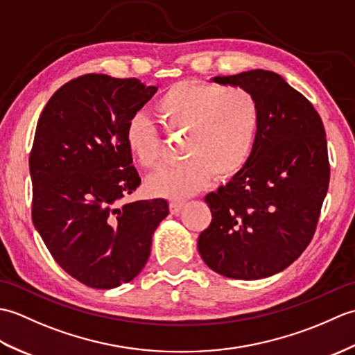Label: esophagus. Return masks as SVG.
Listing matches in <instances>:
<instances>
[{
    "mask_svg": "<svg viewBox=\"0 0 355 355\" xmlns=\"http://www.w3.org/2000/svg\"><path fill=\"white\" fill-rule=\"evenodd\" d=\"M183 206H184V201H183V200H173V201H171V202H169L171 214H173V215L180 214V212H182Z\"/></svg>",
    "mask_w": 355,
    "mask_h": 355,
    "instance_id": "34e87169",
    "label": "esophagus"
}]
</instances>
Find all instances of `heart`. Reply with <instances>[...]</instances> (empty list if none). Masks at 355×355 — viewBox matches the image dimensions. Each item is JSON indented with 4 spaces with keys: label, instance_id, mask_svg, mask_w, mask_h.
Segmentation results:
<instances>
[{
    "label": "heart",
    "instance_id": "b5f03b06",
    "mask_svg": "<svg viewBox=\"0 0 355 355\" xmlns=\"http://www.w3.org/2000/svg\"><path fill=\"white\" fill-rule=\"evenodd\" d=\"M155 114L169 134L183 132L173 168L148 180V191L182 198L202 189L214 173L230 178L245 168L258 140L261 107L256 96L241 87L205 82H177L158 97ZM125 143L146 169H157L168 157V145L150 120L135 112L125 125Z\"/></svg>",
    "mask_w": 355,
    "mask_h": 355
}]
</instances>
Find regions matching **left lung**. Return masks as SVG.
Masks as SVG:
<instances>
[{
  "label": "left lung",
  "instance_id": "1",
  "mask_svg": "<svg viewBox=\"0 0 355 355\" xmlns=\"http://www.w3.org/2000/svg\"><path fill=\"white\" fill-rule=\"evenodd\" d=\"M212 80L252 92L261 126L245 168L206 195L212 221L198 252L218 275L268 277L313 239L329 184L325 128L311 102L277 73L250 70Z\"/></svg>",
  "mask_w": 355,
  "mask_h": 355
}]
</instances>
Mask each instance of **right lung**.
Instances as JSON below:
<instances>
[{
    "mask_svg": "<svg viewBox=\"0 0 355 355\" xmlns=\"http://www.w3.org/2000/svg\"><path fill=\"white\" fill-rule=\"evenodd\" d=\"M155 92L135 78L84 74L37 120L28 158L35 229L59 267L92 288L132 281L169 214L163 198L122 202L140 184L125 125Z\"/></svg>",
    "mask_w": 355,
    "mask_h": 355,
    "instance_id": "obj_1",
    "label": "right lung"
}]
</instances>
